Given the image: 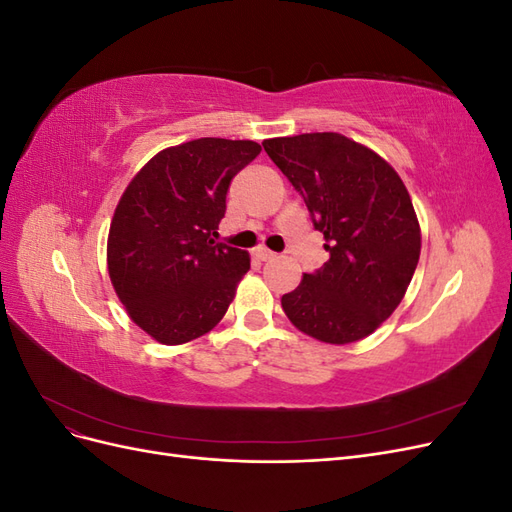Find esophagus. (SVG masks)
I'll return each instance as SVG.
<instances>
[{"label":"esophagus","instance_id":"esophagus-1","mask_svg":"<svg viewBox=\"0 0 512 512\" xmlns=\"http://www.w3.org/2000/svg\"><path fill=\"white\" fill-rule=\"evenodd\" d=\"M277 254L275 252H271V250H267V247H258V250H256V258L258 260H273Z\"/></svg>","mask_w":512,"mask_h":512}]
</instances>
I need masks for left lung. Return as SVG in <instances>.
I'll list each match as a JSON object with an SVG mask.
<instances>
[{"instance_id": "obj_1", "label": "left lung", "mask_w": 512, "mask_h": 512, "mask_svg": "<svg viewBox=\"0 0 512 512\" xmlns=\"http://www.w3.org/2000/svg\"><path fill=\"white\" fill-rule=\"evenodd\" d=\"M301 194L331 258L282 297L288 320L324 344L374 333L404 299L421 228L404 181L376 151L337 132L262 143Z\"/></svg>"}]
</instances>
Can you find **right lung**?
Segmentation results:
<instances>
[{
  "mask_svg": "<svg viewBox=\"0 0 512 512\" xmlns=\"http://www.w3.org/2000/svg\"><path fill=\"white\" fill-rule=\"evenodd\" d=\"M260 153L254 141L196 138L153 156L130 181L108 230V275L128 316L179 346L218 324L250 254L215 243L228 185Z\"/></svg>",
  "mask_w": 512,
  "mask_h": 512,
  "instance_id": "1",
  "label": "right lung"
}]
</instances>
